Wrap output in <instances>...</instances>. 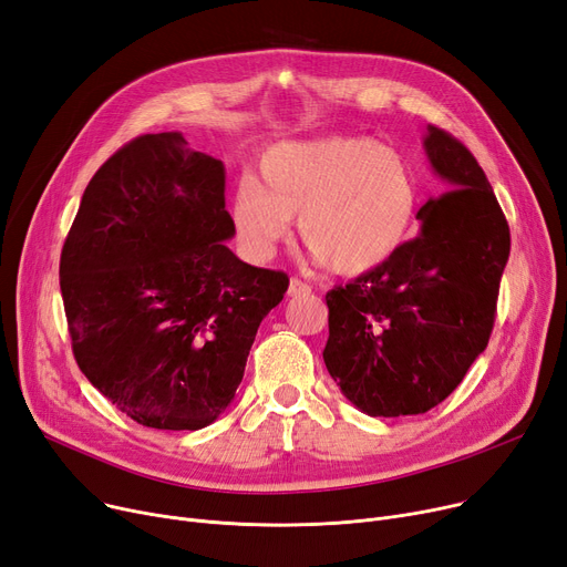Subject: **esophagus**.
<instances>
[{"instance_id": "1", "label": "esophagus", "mask_w": 567, "mask_h": 567, "mask_svg": "<svg viewBox=\"0 0 567 567\" xmlns=\"http://www.w3.org/2000/svg\"><path fill=\"white\" fill-rule=\"evenodd\" d=\"M312 291V287L308 282H303L301 278H291L289 280V296H308Z\"/></svg>"}]
</instances>
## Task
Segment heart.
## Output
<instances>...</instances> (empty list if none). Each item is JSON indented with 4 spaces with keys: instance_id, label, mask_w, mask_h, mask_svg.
I'll return each instance as SVG.
<instances>
[{
    "instance_id": "obj_1",
    "label": "heart",
    "mask_w": 567,
    "mask_h": 567,
    "mask_svg": "<svg viewBox=\"0 0 567 567\" xmlns=\"http://www.w3.org/2000/svg\"><path fill=\"white\" fill-rule=\"evenodd\" d=\"M261 184L238 178L229 220L255 261L271 259L299 216L317 264L368 274L393 259L421 212V176L398 148L363 135L280 142L259 161Z\"/></svg>"
}]
</instances>
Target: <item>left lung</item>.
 Returning <instances> with one entry per match:
<instances>
[{"label": "left lung", "mask_w": 567, "mask_h": 567, "mask_svg": "<svg viewBox=\"0 0 567 567\" xmlns=\"http://www.w3.org/2000/svg\"><path fill=\"white\" fill-rule=\"evenodd\" d=\"M425 156L445 184L419 212L400 252L326 293L323 363L368 415L425 413L449 398L485 351L511 229L478 161L427 126Z\"/></svg>", "instance_id": "8db88e82"}]
</instances>
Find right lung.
I'll list each match as a JSON object with an SVG mask.
<instances>
[{"mask_svg":"<svg viewBox=\"0 0 567 567\" xmlns=\"http://www.w3.org/2000/svg\"><path fill=\"white\" fill-rule=\"evenodd\" d=\"M223 161L182 133L128 142L89 182L59 261L73 353L118 411L202 430L231 404L289 287L238 259Z\"/></svg>","mask_w":567,"mask_h":567,"instance_id":"right-lung-1","label":"right lung"}]
</instances>
